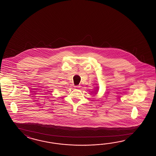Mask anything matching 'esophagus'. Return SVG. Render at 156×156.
Here are the masks:
<instances>
[{"instance_id": "esophagus-1", "label": "esophagus", "mask_w": 156, "mask_h": 156, "mask_svg": "<svg viewBox=\"0 0 156 156\" xmlns=\"http://www.w3.org/2000/svg\"><path fill=\"white\" fill-rule=\"evenodd\" d=\"M75 88H76V89H79L80 87V85H76V86H74Z\"/></svg>"}]
</instances>
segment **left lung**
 <instances>
[{"mask_svg":"<svg viewBox=\"0 0 156 156\" xmlns=\"http://www.w3.org/2000/svg\"><path fill=\"white\" fill-rule=\"evenodd\" d=\"M95 89L96 90L94 89L95 90L93 91V93H93V94H97V93H98V87H95Z\"/></svg>","mask_w":156,"mask_h":156,"instance_id":"left-lung-1","label":"left lung"}]
</instances>
